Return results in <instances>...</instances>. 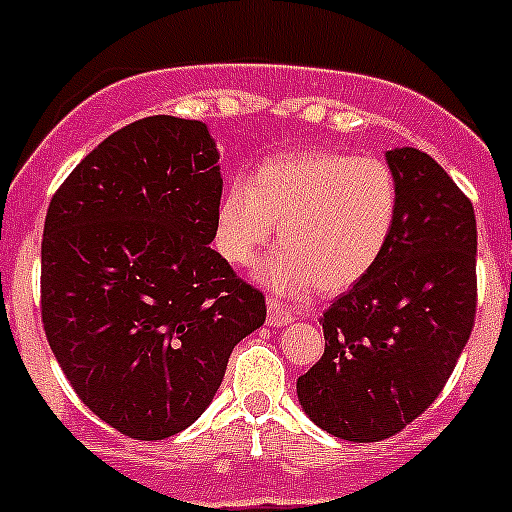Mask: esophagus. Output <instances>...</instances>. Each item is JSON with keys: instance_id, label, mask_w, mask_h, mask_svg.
<instances>
[{"instance_id": "obj_1", "label": "esophagus", "mask_w": 512, "mask_h": 512, "mask_svg": "<svg viewBox=\"0 0 512 512\" xmlns=\"http://www.w3.org/2000/svg\"><path fill=\"white\" fill-rule=\"evenodd\" d=\"M266 323H269L271 328H282V325L292 323V312H289L279 300H266Z\"/></svg>"}]
</instances>
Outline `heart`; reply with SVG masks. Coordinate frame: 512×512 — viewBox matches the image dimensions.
Returning a JSON list of instances; mask_svg holds the SVG:
<instances>
[{"label":"heart","mask_w":512,"mask_h":512,"mask_svg":"<svg viewBox=\"0 0 512 512\" xmlns=\"http://www.w3.org/2000/svg\"><path fill=\"white\" fill-rule=\"evenodd\" d=\"M400 187L382 158L297 151L233 182L215 210V248L248 266L279 225L256 277L279 295H338L374 269L395 233Z\"/></svg>","instance_id":"b5f03b06"}]
</instances>
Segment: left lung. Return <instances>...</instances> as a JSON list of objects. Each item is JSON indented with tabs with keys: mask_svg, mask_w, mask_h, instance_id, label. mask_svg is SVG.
Here are the masks:
<instances>
[{
	"mask_svg": "<svg viewBox=\"0 0 512 512\" xmlns=\"http://www.w3.org/2000/svg\"><path fill=\"white\" fill-rule=\"evenodd\" d=\"M400 187L382 259L320 318L325 354L297 379V400L330 436H395L438 397L472 336L477 220L428 153H384Z\"/></svg>",
	"mask_w": 512,
	"mask_h": 512,
	"instance_id": "obj_1",
	"label": "left lung"
}]
</instances>
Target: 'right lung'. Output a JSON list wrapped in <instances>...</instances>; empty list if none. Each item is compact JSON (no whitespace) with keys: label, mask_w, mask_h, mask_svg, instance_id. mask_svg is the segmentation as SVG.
Returning a JSON list of instances; mask_svg holds the SVG:
<instances>
[{"label":"right lung","mask_w":512,"mask_h":512,"mask_svg":"<svg viewBox=\"0 0 512 512\" xmlns=\"http://www.w3.org/2000/svg\"><path fill=\"white\" fill-rule=\"evenodd\" d=\"M220 153L200 120L153 115L102 140L53 194L45 336L81 402L161 441L200 418L266 302L210 248Z\"/></svg>","instance_id":"add662e5"}]
</instances>
